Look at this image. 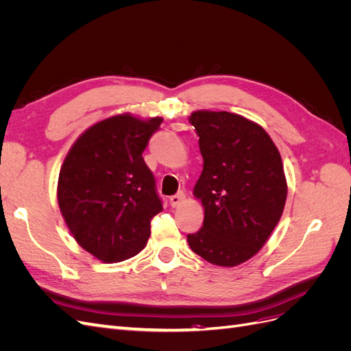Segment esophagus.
<instances>
[{
    "label": "esophagus",
    "mask_w": 351,
    "mask_h": 351,
    "mask_svg": "<svg viewBox=\"0 0 351 351\" xmlns=\"http://www.w3.org/2000/svg\"><path fill=\"white\" fill-rule=\"evenodd\" d=\"M184 199H186L184 192H178L177 195L169 197V204H171L173 208H177L178 205H182V202H184Z\"/></svg>",
    "instance_id": "obj_1"
}]
</instances>
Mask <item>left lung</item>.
Here are the masks:
<instances>
[{"mask_svg":"<svg viewBox=\"0 0 351 351\" xmlns=\"http://www.w3.org/2000/svg\"><path fill=\"white\" fill-rule=\"evenodd\" d=\"M190 123L204 158L193 195L202 200L205 219L187 243L212 265L237 267L263 247L282 215L281 155L258 123L239 114L199 110Z\"/></svg>","mask_w":351,"mask_h":351,"instance_id":"8db88e82","label":"left lung"}]
</instances>
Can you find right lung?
<instances>
[{
    "label": "right lung",
    "instance_id": "1",
    "mask_svg": "<svg viewBox=\"0 0 351 351\" xmlns=\"http://www.w3.org/2000/svg\"><path fill=\"white\" fill-rule=\"evenodd\" d=\"M162 119L124 112L84 130L60 169L61 215L80 247L105 263L136 256L162 210L155 178L142 156Z\"/></svg>",
    "mask_w": 351,
    "mask_h": 351
}]
</instances>
